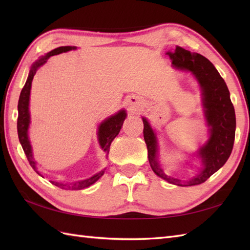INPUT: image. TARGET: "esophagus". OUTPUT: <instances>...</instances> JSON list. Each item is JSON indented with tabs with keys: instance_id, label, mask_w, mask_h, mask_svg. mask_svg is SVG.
<instances>
[{
	"instance_id": "esophagus-1",
	"label": "esophagus",
	"mask_w": 250,
	"mask_h": 250,
	"mask_svg": "<svg viewBox=\"0 0 250 250\" xmlns=\"http://www.w3.org/2000/svg\"><path fill=\"white\" fill-rule=\"evenodd\" d=\"M134 100H136V99H134Z\"/></svg>"
}]
</instances>
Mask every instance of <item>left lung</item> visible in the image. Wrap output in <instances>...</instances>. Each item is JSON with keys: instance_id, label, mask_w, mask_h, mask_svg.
<instances>
[{"instance_id": "left-lung-1", "label": "left lung", "mask_w": 250, "mask_h": 250, "mask_svg": "<svg viewBox=\"0 0 250 250\" xmlns=\"http://www.w3.org/2000/svg\"><path fill=\"white\" fill-rule=\"evenodd\" d=\"M167 55L172 59L174 67L190 71L199 81L203 91V105L207 124L210 126V136L199 152L203 160V168L195 177L187 182V185H183L182 180L167 176L158 164L156 136L148 121L143 118V133L147 145L148 160L152 171L168 183L177 186L200 185L224 167L231 155L235 139V111L224 78L208 59L182 47H176L174 52H167Z\"/></svg>"}]
</instances>
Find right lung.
<instances>
[{
	"mask_svg": "<svg viewBox=\"0 0 250 250\" xmlns=\"http://www.w3.org/2000/svg\"><path fill=\"white\" fill-rule=\"evenodd\" d=\"M75 48L76 47H72V46H62V47H59V48L51 50L45 57H42L39 61H36L34 64L32 65L29 77H28V79H26V83L23 86L22 90H21L19 101H18V119H17L18 137H19L20 144H21V146H22V149L25 153V156H26V158H28L30 166L33 167V169L37 174H40V173L36 169L35 162L33 161L31 145H30V142L28 139V128H29V124H30L29 99H30L31 83H32V81H33V77L35 75L37 68H39L41 65H43L44 63L48 60L49 57L55 56V55H59V54H61V52H66L68 50H72ZM125 116H126L125 111L122 109V110L118 111L116 115L109 117L108 119H106L104 122H102V125H100L99 132H98L99 142H100V145L102 146L105 152L109 151V146L111 144V142H113L115 137L118 135L119 131L122 126V124H124ZM103 174H104V171H101L100 173L93 175L92 177H90L88 179L79 180V182H75L72 184H62V183H56V182H50V183H52L54 185H56L57 187H60L62 189L81 190L83 188H87V187H89V186L94 184L101 176H102Z\"/></svg>",
	"mask_w": 250,
	"mask_h": 250,
	"instance_id": "add662e5",
	"label": "right lung"
}]
</instances>
